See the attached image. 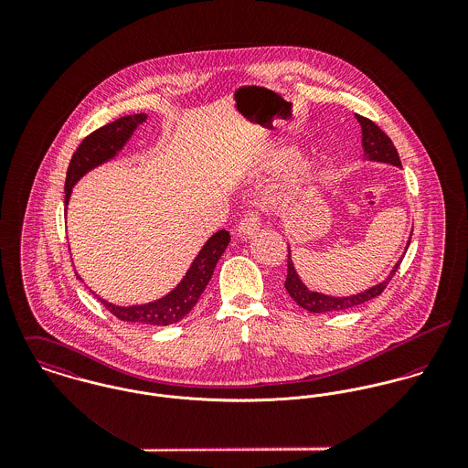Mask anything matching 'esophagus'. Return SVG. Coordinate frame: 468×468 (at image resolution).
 I'll list each match as a JSON object with an SVG mask.
<instances>
[{"instance_id":"esophagus-1","label":"esophagus","mask_w":468,"mask_h":468,"mask_svg":"<svg viewBox=\"0 0 468 468\" xmlns=\"http://www.w3.org/2000/svg\"><path fill=\"white\" fill-rule=\"evenodd\" d=\"M260 225H261L260 212L258 210H247V214L241 218V221L238 225V232L243 234V236H250V234L260 230Z\"/></svg>"}]
</instances>
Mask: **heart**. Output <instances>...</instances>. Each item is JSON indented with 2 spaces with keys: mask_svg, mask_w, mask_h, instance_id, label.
<instances>
[{
  "mask_svg": "<svg viewBox=\"0 0 468 468\" xmlns=\"http://www.w3.org/2000/svg\"><path fill=\"white\" fill-rule=\"evenodd\" d=\"M293 156H295V153H293V151H286V153L282 154V160H284V162H292V160H293Z\"/></svg>",
  "mask_w": 468,
  "mask_h": 468,
  "instance_id": "obj_1",
  "label": "heart"
}]
</instances>
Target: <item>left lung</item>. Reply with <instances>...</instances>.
<instances>
[{
  "mask_svg": "<svg viewBox=\"0 0 468 468\" xmlns=\"http://www.w3.org/2000/svg\"><path fill=\"white\" fill-rule=\"evenodd\" d=\"M356 121L360 122L362 126V145H364V153L369 160H377V162H386V164H391V165H397L401 167L400 156H399V151L393 144V140L384 133L373 121L366 119V117H360L356 115ZM412 236V234H410ZM410 243V239H409ZM407 243V247H409ZM400 261L395 265V268L391 270V273L388 275L386 281H382L380 284L362 292V293H356V295H351V297H330V295H324V293H317V292H312L308 290L295 268L293 263L290 260V250H288V273H286V281H284V288L286 292L290 293V297L304 310L312 312V314H328V312H338V310H347V308H353V306H358L369 299H375L377 295H380L389 281L393 279V275L397 273V270L400 267Z\"/></svg>",
  "mask_w": 468,
  "mask_h": 468,
  "instance_id": "1",
  "label": "left lung"
}]
</instances>
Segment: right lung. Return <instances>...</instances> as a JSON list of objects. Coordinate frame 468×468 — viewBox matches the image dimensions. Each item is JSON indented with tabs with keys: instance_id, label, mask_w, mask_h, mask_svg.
I'll list each match as a JSON object with an SVG mask.
<instances>
[{
	"instance_id": "add662e5",
	"label": "right lung",
	"mask_w": 468,
	"mask_h": 468,
	"mask_svg": "<svg viewBox=\"0 0 468 468\" xmlns=\"http://www.w3.org/2000/svg\"><path fill=\"white\" fill-rule=\"evenodd\" d=\"M145 121L144 113L121 117L93 133L88 134L73 153L67 171V182H65V205L69 200L71 187L75 182L86 175L95 165L106 162L108 158L115 156V153L126 144V140L132 136L134 128ZM230 241V234L227 230H218L200 250L198 258L193 261L189 271L182 279V282L165 297L142 304V306H115L112 303H106L99 297V301L106 306L108 312H112L117 319L128 321V323H140V324H153V326H169L184 319L198 303V299L208 284L212 271L216 268L218 260L225 252L227 245Z\"/></svg>"
}]
</instances>
